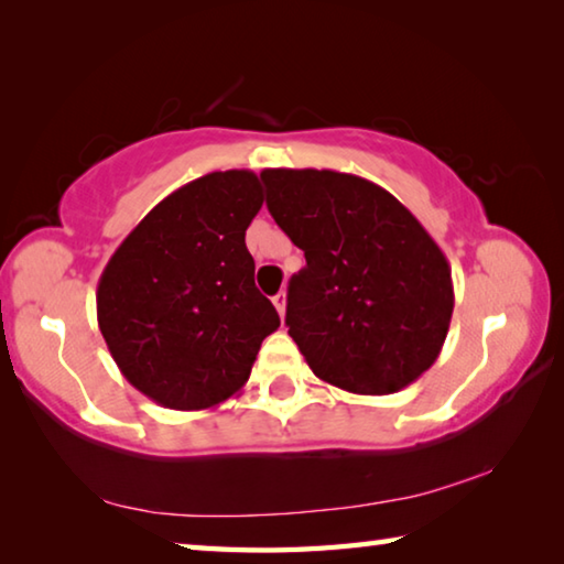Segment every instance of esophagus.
<instances>
[{
	"label": "esophagus",
	"mask_w": 564,
	"mask_h": 564,
	"mask_svg": "<svg viewBox=\"0 0 564 564\" xmlns=\"http://www.w3.org/2000/svg\"><path fill=\"white\" fill-rule=\"evenodd\" d=\"M273 305H275V311H279V316L283 318V313H285V293L283 291L279 295H273Z\"/></svg>",
	"instance_id": "1"
}]
</instances>
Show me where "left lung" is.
I'll return each instance as SVG.
<instances>
[{
    "mask_svg": "<svg viewBox=\"0 0 564 564\" xmlns=\"http://www.w3.org/2000/svg\"><path fill=\"white\" fill-rule=\"evenodd\" d=\"M265 206L301 248L285 326L313 373L390 395L441 356L453 279L441 246L393 194L330 169H263Z\"/></svg>",
    "mask_w": 564,
    "mask_h": 564,
    "instance_id": "8db88e82",
    "label": "left lung"
}]
</instances>
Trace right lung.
Segmentation results:
<instances>
[{"mask_svg": "<svg viewBox=\"0 0 564 564\" xmlns=\"http://www.w3.org/2000/svg\"><path fill=\"white\" fill-rule=\"evenodd\" d=\"M263 206L253 171H214L141 218L104 269L99 330L121 376L154 403L204 410L246 386L281 326L253 283L246 228Z\"/></svg>", "mask_w": 564, "mask_h": 564, "instance_id": "right-lung-1", "label": "right lung"}]
</instances>
